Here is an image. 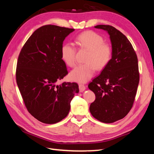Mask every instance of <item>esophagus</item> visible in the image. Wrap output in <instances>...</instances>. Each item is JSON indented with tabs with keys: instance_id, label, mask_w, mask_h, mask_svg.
<instances>
[{
	"instance_id": "1",
	"label": "esophagus",
	"mask_w": 154,
	"mask_h": 154,
	"mask_svg": "<svg viewBox=\"0 0 154 154\" xmlns=\"http://www.w3.org/2000/svg\"><path fill=\"white\" fill-rule=\"evenodd\" d=\"M79 91L80 92H83L86 89V86L84 85L83 84H79Z\"/></svg>"
}]
</instances>
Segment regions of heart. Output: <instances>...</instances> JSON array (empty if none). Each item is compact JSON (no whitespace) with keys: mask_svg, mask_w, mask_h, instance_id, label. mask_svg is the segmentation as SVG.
Instances as JSON below:
<instances>
[{"mask_svg":"<svg viewBox=\"0 0 154 154\" xmlns=\"http://www.w3.org/2000/svg\"><path fill=\"white\" fill-rule=\"evenodd\" d=\"M75 43L81 49L89 50L85 62L75 68L70 73V78L75 81L85 83L95 72L105 68L111 61L113 50L111 45L105 43L102 35L93 31H85L75 38ZM61 59L68 66L73 67L76 65V48L74 45L67 42L61 48Z\"/></svg>","mask_w":154,"mask_h":154,"instance_id":"obj_1","label":"heart"}]
</instances>
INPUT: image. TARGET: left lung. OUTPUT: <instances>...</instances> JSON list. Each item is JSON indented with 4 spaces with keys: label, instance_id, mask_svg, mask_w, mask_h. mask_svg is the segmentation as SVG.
I'll return each instance as SVG.
<instances>
[{
    "label": "left lung",
    "instance_id": "8db88e82",
    "mask_svg": "<svg viewBox=\"0 0 154 154\" xmlns=\"http://www.w3.org/2000/svg\"><path fill=\"white\" fill-rule=\"evenodd\" d=\"M94 28L108 32L113 54L109 65L88 85L96 96L89 110L98 120L112 123L125 117L133 106L140 81L138 57L122 32L110 25Z\"/></svg>",
    "mask_w": 154,
    "mask_h": 154
}]
</instances>
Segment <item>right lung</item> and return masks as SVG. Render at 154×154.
Masks as SVG:
<instances>
[{
  "instance_id": "1",
  "label": "right lung",
  "mask_w": 154,
  "mask_h": 154,
  "mask_svg": "<svg viewBox=\"0 0 154 154\" xmlns=\"http://www.w3.org/2000/svg\"><path fill=\"white\" fill-rule=\"evenodd\" d=\"M75 29L45 25L37 29L22 48L16 78L25 106L45 124H55L67 116L70 103L79 93L76 83L57 85L68 72L61 48Z\"/></svg>"
}]
</instances>
